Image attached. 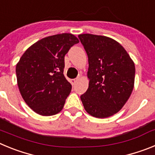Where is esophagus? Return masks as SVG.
I'll list each match as a JSON object with an SVG mask.
<instances>
[{
	"mask_svg": "<svg viewBox=\"0 0 155 155\" xmlns=\"http://www.w3.org/2000/svg\"><path fill=\"white\" fill-rule=\"evenodd\" d=\"M77 81H78V78H74V79H71V84L72 85H74L75 84L77 83Z\"/></svg>",
	"mask_w": 155,
	"mask_h": 155,
	"instance_id": "1",
	"label": "esophagus"
}]
</instances>
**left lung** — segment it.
Masks as SVG:
<instances>
[{"label":"left lung","instance_id":"obj_1","mask_svg":"<svg viewBox=\"0 0 155 155\" xmlns=\"http://www.w3.org/2000/svg\"><path fill=\"white\" fill-rule=\"evenodd\" d=\"M88 57L89 85L81 95L84 109L97 118L118 113L134 89L135 66L114 39L102 35H78Z\"/></svg>","mask_w":155,"mask_h":155}]
</instances>
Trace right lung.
I'll use <instances>...</instances> for the list:
<instances>
[{
    "label": "right lung",
    "instance_id": "add662e5",
    "mask_svg": "<svg viewBox=\"0 0 155 155\" xmlns=\"http://www.w3.org/2000/svg\"><path fill=\"white\" fill-rule=\"evenodd\" d=\"M70 33L40 39L30 46L16 65L19 91L27 105L41 116L60 113L71 91L64 75V57L78 43Z\"/></svg>",
    "mask_w": 155,
    "mask_h": 155
}]
</instances>
